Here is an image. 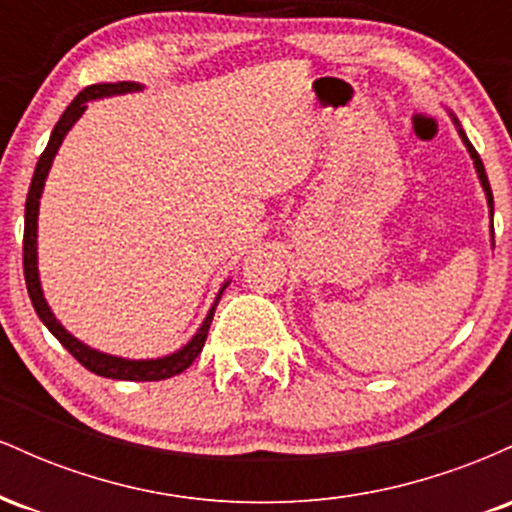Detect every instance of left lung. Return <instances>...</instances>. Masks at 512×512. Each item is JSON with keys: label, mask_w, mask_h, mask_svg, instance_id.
Returning a JSON list of instances; mask_svg holds the SVG:
<instances>
[{"label": "left lung", "mask_w": 512, "mask_h": 512, "mask_svg": "<svg viewBox=\"0 0 512 512\" xmlns=\"http://www.w3.org/2000/svg\"><path fill=\"white\" fill-rule=\"evenodd\" d=\"M450 117H452V122H455L457 132H460V137H462V144L467 146L469 156H472V161H474V168H477V175H479V182H481V187H484V192H486V202H489V214L493 216V195H491V185H489V178H486L484 163H481V158H479V154H477V149H474L472 142H469V139H467V134H464V129H462V125H460V120H457V117L452 115V113H450Z\"/></svg>", "instance_id": "8db88e82"}]
</instances>
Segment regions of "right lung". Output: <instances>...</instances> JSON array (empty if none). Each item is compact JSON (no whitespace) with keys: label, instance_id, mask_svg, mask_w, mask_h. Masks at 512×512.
<instances>
[{"label":"right lung","instance_id":"right-lung-1","mask_svg":"<svg viewBox=\"0 0 512 512\" xmlns=\"http://www.w3.org/2000/svg\"><path fill=\"white\" fill-rule=\"evenodd\" d=\"M142 91V84H134V81H117V84H93L86 86L79 96L74 98L72 103L67 105L60 122H57L55 129L50 134V142L45 146V151L38 158V166H35L33 180H31V190H28L26 197V226H23V276H26V289L28 296H31V303L38 313L43 325L60 339V344L64 349L72 354L81 366L91 370V373L103 375V378H113V380H142V383H149V380H166L173 378V375L182 373L185 368L192 366V361L199 356L204 342H207L209 334V325L214 320V310L221 301V293L226 291V286L231 281L221 286L219 293H216L214 305L209 308L207 317H204L202 327H199L195 337L190 339L182 349L173 351V354L163 356V358H122V356H113V354H103V351L91 349V346L79 342L74 334H69L62 327V322L57 320L55 313L50 310L48 301L43 296V286H40V274H38V211H40V197H43V187L45 180H48L50 166L55 161L57 151L67 137L69 129L74 127V122L84 115V110L88 108V101H98V98H108V96H122V93H134Z\"/></svg>","mask_w":512,"mask_h":512}]
</instances>
